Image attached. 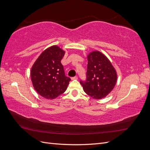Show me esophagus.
I'll return each mask as SVG.
<instances>
[{
  "instance_id": "obj_1",
  "label": "esophagus",
  "mask_w": 150,
  "mask_h": 150,
  "mask_svg": "<svg viewBox=\"0 0 150 150\" xmlns=\"http://www.w3.org/2000/svg\"><path fill=\"white\" fill-rule=\"evenodd\" d=\"M71 79L72 80H77V79H78V78L77 76H75V77H73V78H72Z\"/></svg>"
}]
</instances>
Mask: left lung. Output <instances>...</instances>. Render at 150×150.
I'll return each instance as SVG.
<instances>
[{"label":"left lung","instance_id":"1","mask_svg":"<svg viewBox=\"0 0 150 150\" xmlns=\"http://www.w3.org/2000/svg\"><path fill=\"white\" fill-rule=\"evenodd\" d=\"M86 81H80L84 91L96 99L105 98L114 89L117 81V73L110 61L98 51L88 55Z\"/></svg>","mask_w":150,"mask_h":150}]
</instances>
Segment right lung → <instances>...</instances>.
<instances>
[{
	"label": "right lung",
	"mask_w": 150,
	"mask_h": 150,
	"mask_svg": "<svg viewBox=\"0 0 150 150\" xmlns=\"http://www.w3.org/2000/svg\"><path fill=\"white\" fill-rule=\"evenodd\" d=\"M65 51L57 46L44 51L31 68L34 89L44 98L53 99L64 93L71 79L66 76L61 61Z\"/></svg>",
	"instance_id": "1"
}]
</instances>
